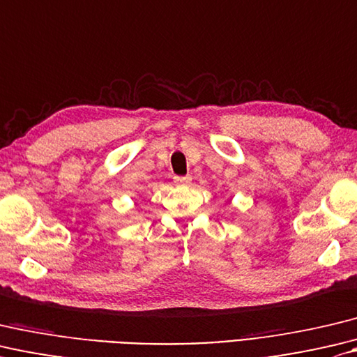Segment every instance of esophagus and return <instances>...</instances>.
I'll list each match as a JSON object with an SVG mask.
<instances>
[{
  "label": "esophagus",
  "instance_id": "obj_1",
  "mask_svg": "<svg viewBox=\"0 0 357 357\" xmlns=\"http://www.w3.org/2000/svg\"><path fill=\"white\" fill-rule=\"evenodd\" d=\"M192 181L191 176H185V177H174V183L178 186H186Z\"/></svg>",
  "mask_w": 357,
  "mask_h": 357
}]
</instances>
